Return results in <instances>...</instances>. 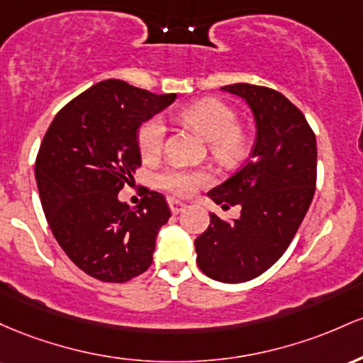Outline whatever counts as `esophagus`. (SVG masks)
I'll list each match as a JSON object with an SVG mask.
<instances>
[{
	"mask_svg": "<svg viewBox=\"0 0 363 363\" xmlns=\"http://www.w3.org/2000/svg\"><path fill=\"white\" fill-rule=\"evenodd\" d=\"M169 209L173 214H180L186 209V203L180 201H169Z\"/></svg>",
	"mask_w": 363,
	"mask_h": 363,
	"instance_id": "34e87169",
	"label": "esophagus"
}]
</instances>
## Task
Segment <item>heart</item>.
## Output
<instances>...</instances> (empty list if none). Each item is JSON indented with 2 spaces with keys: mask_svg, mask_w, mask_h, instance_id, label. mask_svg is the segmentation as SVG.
Returning a JSON list of instances; mask_svg holds the SVG:
<instances>
[{
  "mask_svg": "<svg viewBox=\"0 0 363 363\" xmlns=\"http://www.w3.org/2000/svg\"><path fill=\"white\" fill-rule=\"evenodd\" d=\"M178 120L194 128L211 145L218 161L230 164L238 161L247 149V135L238 127V116L230 106L218 99H202L178 113ZM166 127L161 118H152L138 130V149L145 160L160 156L164 145ZM209 180L203 171L182 168L164 169L157 178L162 189L174 195H190Z\"/></svg>",
  "mask_w": 363,
  "mask_h": 363,
  "instance_id": "1",
  "label": "heart"
}]
</instances>
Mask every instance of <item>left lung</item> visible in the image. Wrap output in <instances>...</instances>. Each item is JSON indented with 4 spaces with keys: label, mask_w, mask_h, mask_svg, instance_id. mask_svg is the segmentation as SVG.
<instances>
[{
    "label": "left lung",
    "mask_w": 363,
    "mask_h": 363,
    "mask_svg": "<svg viewBox=\"0 0 363 363\" xmlns=\"http://www.w3.org/2000/svg\"><path fill=\"white\" fill-rule=\"evenodd\" d=\"M219 91L248 104L255 144L247 164L207 194L221 207L240 206L242 214L226 223L211 213L195 252L209 278L245 283L269 269L302 225L315 192L317 144L302 111L278 91L250 84Z\"/></svg>",
    "instance_id": "8db88e82"
}]
</instances>
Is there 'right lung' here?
<instances>
[{"label":"right lung","mask_w":363,"mask_h":363,"mask_svg":"<svg viewBox=\"0 0 363 363\" xmlns=\"http://www.w3.org/2000/svg\"><path fill=\"white\" fill-rule=\"evenodd\" d=\"M177 99L109 79L55 116L35 161L40 203L56 242L77 267L106 283L149 269L171 211L161 194L118 199L142 162L138 128Z\"/></svg>","instance_id":"add662e5"}]
</instances>
